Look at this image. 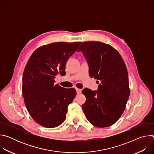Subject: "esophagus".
I'll return each instance as SVG.
<instances>
[{
    "label": "esophagus",
    "instance_id": "34e87169",
    "mask_svg": "<svg viewBox=\"0 0 154 154\" xmlns=\"http://www.w3.org/2000/svg\"><path fill=\"white\" fill-rule=\"evenodd\" d=\"M76 91H77V94H80V93H82V90H81V89L77 88V89H76Z\"/></svg>",
    "mask_w": 154,
    "mask_h": 154
}]
</instances>
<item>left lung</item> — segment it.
Wrapping results in <instances>:
<instances>
[{"mask_svg":"<svg viewBox=\"0 0 154 154\" xmlns=\"http://www.w3.org/2000/svg\"><path fill=\"white\" fill-rule=\"evenodd\" d=\"M77 51L86 59L90 76L100 82L97 91L82 90L86 97L83 112L94 126H110L123 113L130 95L125 64L115 48L103 42H84Z\"/></svg>","mask_w":154,"mask_h":154,"instance_id":"8db88e82","label":"left lung"}]
</instances>
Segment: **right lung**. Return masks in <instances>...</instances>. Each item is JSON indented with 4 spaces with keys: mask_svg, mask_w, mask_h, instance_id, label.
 I'll use <instances>...</instances> for the list:
<instances>
[{
    "mask_svg": "<svg viewBox=\"0 0 154 154\" xmlns=\"http://www.w3.org/2000/svg\"><path fill=\"white\" fill-rule=\"evenodd\" d=\"M82 42H53L39 47L30 57L23 77V95L27 110L39 125L54 128L65 120L68 105L76 95L74 88L55 84L58 74Z\"/></svg>",
    "mask_w": 154,
    "mask_h": 154,
    "instance_id": "add662e5",
    "label": "right lung"
}]
</instances>
